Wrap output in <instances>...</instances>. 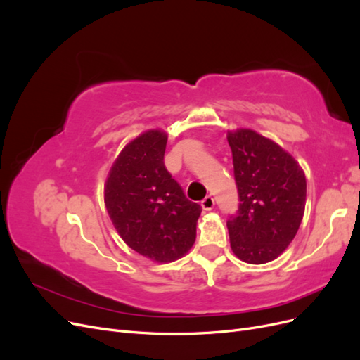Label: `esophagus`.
<instances>
[{
    "label": "esophagus",
    "mask_w": 360,
    "mask_h": 360,
    "mask_svg": "<svg viewBox=\"0 0 360 360\" xmlns=\"http://www.w3.org/2000/svg\"><path fill=\"white\" fill-rule=\"evenodd\" d=\"M201 207H202V209H204L205 212L212 210L213 207H214V200H213L212 197H205V198L201 201Z\"/></svg>",
    "instance_id": "obj_1"
}]
</instances>
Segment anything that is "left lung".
<instances>
[{"label": "left lung", "instance_id": "left-lung-1", "mask_svg": "<svg viewBox=\"0 0 360 360\" xmlns=\"http://www.w3.org/2000/svg\"><path fill=\"white\" fill-rule=\"evenodd\" d=\"M238 189L237 216L226 222L234 255L249 264L278 258L296 237L307 204L299 162L252 129L228 130Z\"/></svg>", "mask_w": 360, "mask_h": 360}]
</instances>
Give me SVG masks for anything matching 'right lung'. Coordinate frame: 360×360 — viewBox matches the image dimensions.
Listing matches in <instances>:
<instances>
[{"mask_svg":"<svg viewBox=\"0 0 360 360\" xmlns=\"http://www.w3.org/2000/svg\"><path fill=\"white\" fill-rule=\"evenodd\" d=\"M168 135L146 130L124 146L108 172L103 200L124 243L156 263L189 252L201 205L186 198L163 163Z\"/></svg>","mask_w":360,"mask_h":360,"instance_id":"1","label":"right lung"}]
</instances>
